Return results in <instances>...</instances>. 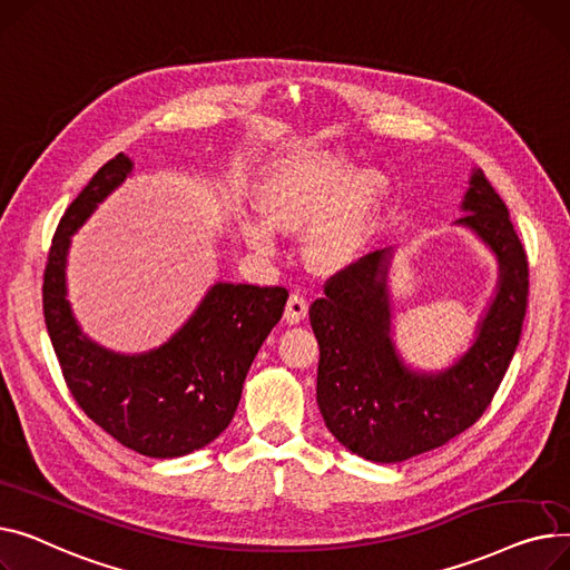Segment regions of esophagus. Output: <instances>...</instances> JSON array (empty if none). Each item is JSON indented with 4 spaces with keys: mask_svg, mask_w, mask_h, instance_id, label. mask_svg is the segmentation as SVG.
<instances>
[{
    "mask_svg": "<svg viewBox=\"0 0 570 570\" xmlns=\"http://www.w3.org/2000/svg\"><path fill=\"white\" fill-rule=\"evenodd\" d=\"M308 315V301L301 292H292L287 298V306H285V322L287 324H298L304 322Z\"/></svg>",
    "mask_w": 570,
    "mask_h": 570,
    "instance_id": "1",
    "label": "esophagus"
}]
</instances>
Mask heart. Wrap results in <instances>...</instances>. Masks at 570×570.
I'll return each instance as SVG.
<instances>
[{
	"label": "heart",
	"instance_id": "b5f03b06",
	"mask_svg": "<svg viewBox=\"0 0 570 570\" xmlns=\"http://www.w3.org/2000/svg\"><path fill=\"white\" fill-rule=\"evenodd\" d=\"M389 193L375 167H352L336 149H301L264 167L257 199L264 214L239 223L244 242L262 253L276 248V227L306 232V257L322 272L352 264L371 242Z\"/></svg>",
	"mask_w": 570,
	"mask_h": 570
}]
</instances>
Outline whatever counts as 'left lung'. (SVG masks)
<instances>
[{
  "label": "left lung",
  "instance_id": "left-lung-1",
  "mask_svg": "<svg viewBox=\"0 0 570 570\" xmlns=\"http://www.w3.org/2000/svg\"><path fill=\"white\" fill-rule=\"evenodd\" d=\"M455 225L497 257L494 296L474 341L442 371H414L393 343L389 269L393 248L331 276L311 306L320 345L317 405L345 449L373 462H403L440 449L479 421L504 380L527 313L529 266L509 209L483 170H472Z\"/></svg>",
  "mask_w": 570,
  "mask_h": 570
}]
</instances>
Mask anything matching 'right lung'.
<instances>
[{
  "instance_id": "add662e5",
  "label": "right lung",
  "mask_w": 570,
  "mask_h": 570,
  "mask_svg": "<svg viewBox=\"0 0 570 570\" xmlns=\"http://www.w3.org/2000/svg\"><path fill=\"white\" fill-rule=\"evenodd\" d=\"M132 173L117 154L59 220L43 276V315L66 386L82 412L126 449L179 458L214 442L242 400L250 363L283 317L285 287L214 283L163 345L124 354L82 333L66 287L71 237Z\"/></svg>"
}]
</instances>
